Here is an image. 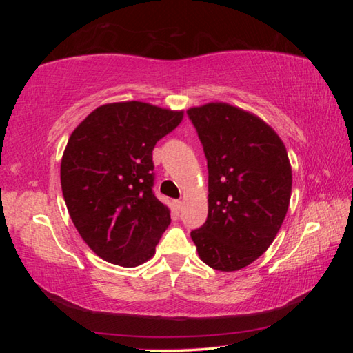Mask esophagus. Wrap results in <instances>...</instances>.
Masks as SVG:
<instances>
[{"mask_svg": "<svg viewBox=\"0 0 353 353\" xmlns=\"http://www.w3.org/2000/svg\"><path fill=\"white\" fill-rule=\"evenodd\" d=\"M181 208H182V201H174V210L181 212Z\"/></svg>", "mask_w": 353, "mask_h": 353, "instance_id": "34e87169", "label": "esophagus"}]
</instances>
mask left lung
Instances as JSON below:
<instances>
[{
	"mask_svg": "<svg viewBox=\"0 0 353 353\" xmlns=\"http://www.w3.org/2000/svg\"><path fill=\"white\" fill-rule=\"evenodd\" d=\"M204 148L208 214L191 232L201 260L238 271L271 246L291 198V165L271 126L243 109L210 103L187 110Z\"/></svg>",
	"mask_w": 353,
	"mask_h": 353,
	"instance_id": "8db88e82",
	"label": "left lung"
}]
</instances>
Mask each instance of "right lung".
Here are the masks:
<instances>
[{
    "mask_svg": "<svg viewBox=\"0 0 353 353\" xmlns=\"http://www.w3.org/2000/svg\"><path fill=\"white\" fill-rule=\"evenodd\" d=\"M182 118V110L140 101L112 103L94 109L68 139L63 199L82 240L103 260L134 268L154 255L171 216L152 191V149Z\"/></svg>",
    "mask_w": 353,
    "mask_h": 353,
    "instance_id": "right-lung-1",
    "label": "right lung"
}]
</instances>
